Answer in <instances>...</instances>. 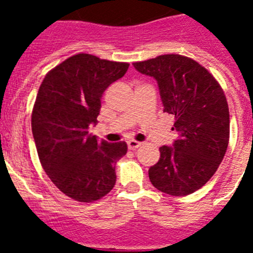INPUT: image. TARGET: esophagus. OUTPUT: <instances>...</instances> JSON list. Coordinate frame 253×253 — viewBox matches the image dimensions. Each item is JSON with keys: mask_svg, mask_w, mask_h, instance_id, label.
Returning a JSON list of instances; mask_svg holds the SVG:
<instances>
[{"mask_svg": "<svg viewBox=\"0 0 253 253\" xmlns=\"http://www.w3.org/2000/svg\"><path fill=\"white\" fill-rule=\"evenodd\" d=\"M140 144H142L140 142H137V140L131 139V140H129V142H128V148L129 149H137L138 147L140 146Z\"/></svg>", "mask_w": 253, "mask_h": 253, "instance_id": "esophagus-1", "label": "esophagus"}]
</instances>
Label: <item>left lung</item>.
Returning <instances> with one entry per match:
<instances>
[{"label":"left lung","mask_w":253,"mask_h":253,"mask_svg":"<svg viewBox=\"0 0 253 253\" xmlns=\"http://www.w3.org/2000/svg\"><path fill=\"white\" fill-rule=\"evenodd\" d=\"M158 84L163 111L175 116L178 138L162 146L148 169L156 189L185 196L204 186L223 161L229 142V109L222 87L207 68L180 54L133 63Z\"/></svg>","instance_id":"left-lung-1"}]
</instances>
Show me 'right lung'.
Here are the masks:
<instances>
[{
  "label": "right lung",
  "instance_id": "right-lung-1",
  "mask_svg": "<svg viewBox=\"0 0 253 253\" xmlns=\"http://www.w3.org/2000/svg\"><path fill=\"white\" fill-rule=\"evenodd\" d=\"M128 68L80 53L49 71L40 84L31 114L38 156L51 182L73 200L96 202L115 185V165L128 146L99 140L88 128L97 123L104 91Z\"/></svg>",
  "mask_w": 253,
  "mask_h": 253
}]
</instances>
